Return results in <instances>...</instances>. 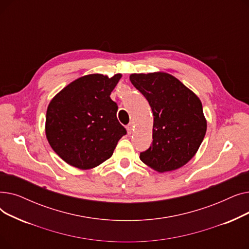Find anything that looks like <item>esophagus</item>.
Listing matches in <instances>:
<instances>
[{
    "mask_svg": "<svg viewBox=\"0 0 249 249\" xmlns=\"http://www.w3.org/2000/svg\"><path fill=\"white\" fill-rule=\"evenodd\" d=\"M133 123H129L128 125H127V127H126V129H127V132H128V134H131L132 133V131H133Z\"/></svg>",
    "mask_w": 249,
    "mask_h": 249,
    "instance_id": "obj_1",
    "label": "esophagus"
}]
</instances>
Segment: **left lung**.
<instances>
[{
    "label": "left lung",
    "mask_w": 249,
    "mask_h": 249,
    "mask_svg": "<svg viewBox=\"0 0 249 249\" xmlns=\"http://www.w3.org/2000/svg\"><path fill=\"white\" fill-rule=\"evenodd\" d=\"M130 81L146 98L153 113V140L140 153V160L159 173L184 166L197 153L206 134L200 99L166 72L132 73Z\"/></svg>",
    "instance_id": "8db88e82"
}]
</instances>
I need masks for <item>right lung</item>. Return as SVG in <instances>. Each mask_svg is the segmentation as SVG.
Wrapping results in <instances>:
<instances>
[{
    "mask_svg": "<svg viewBox=\"0 0 249 249\" xmlns=\"http://www.w3.org/2000/svg\"><path fill=\"white\" fill-rule=\"evenodd\" d=\"M122 74L78 77L52 99L45 133L51 148L71 166L89 169L109 160L126 129L117 119L111 91Z\"/></svg>",
    "mask_w": 249,
    "mask_h": 249,
    "instance_id": "obj_1",
    "label": "right lung"
}]
</instances>
